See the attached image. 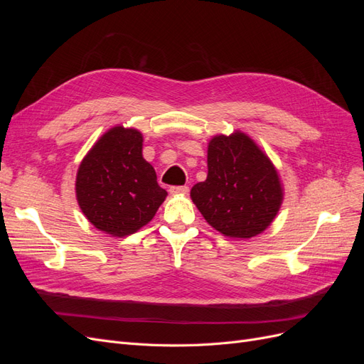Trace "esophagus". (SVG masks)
<instances>
[{"label": "esophagus", "instance_id": "34e87169", "mask_svg": "<svg viewBox=\"0 0 364 364\" xmlns=\"http://www.w3.org/2000/svg\"><path fill=\"white\" fill-rule=\"evenodd\" d=\"M190 191V188L186 185H181V186H170V193L171 194H186Z\"/></svg>", "mask_w": 364, "mask_h": 364}]
</instances>
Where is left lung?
Returning a JSON list of instances; mask_svg holds the SVG:
<instances>
[{
	"mask_svg": "<svg viewBox=\"0 0 364 364\" xmlns=\"http://www.w3.org/2000/svg\"><path fill=\"white\" fill-rule=\"evenodd\" d=\"M206 222L232 238L262 232L282 202L278 173L247 135H220L208 146V176L191 188Z\"/></svg>",
	"mask_w": 364,
	"mask_h": 364,
	"instance_id": "left-lung-1",
	"label": "left lung"
}]
</instances>
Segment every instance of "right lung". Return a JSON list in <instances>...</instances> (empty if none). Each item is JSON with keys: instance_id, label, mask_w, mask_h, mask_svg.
<instances>
[{"instance_id": "1", "label": "right lung", "mask_w": 364, "mask_h": 364, "mask_svg": "<svg viewBox=\"0 0 364 364\" xmlns=\"http://www.w3.org/2000/svg\"><path fill=\"white\" fill-rule=\"evenodd\" d=\"M75 194L86 218L114 237L134 234L155 217L167 191L142 158V135L114 127L97 141L77 171Z\"/></svg>"}]
</instances>
